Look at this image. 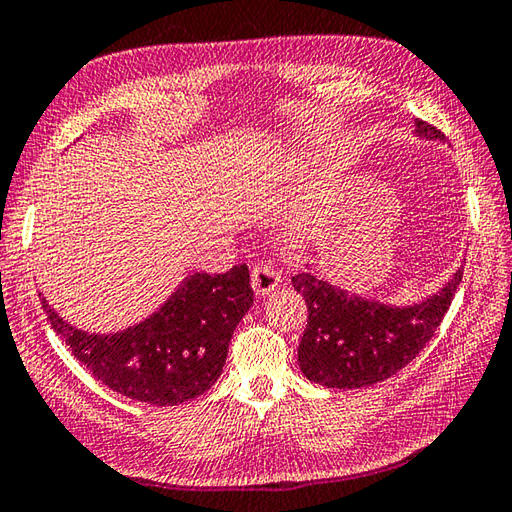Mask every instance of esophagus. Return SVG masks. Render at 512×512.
Wrapping results in <instances>:
<instances>
[{
    "label": "esophagus",
    "instance_id": "1",
    "mask_svg": "<svg viewBox=\"0 0 512 512\" xmlns=\"http://www.w3.org/2000/svg\"><path fill=\"white\" fill-rule=\"evenodd\" d=\"M278 285H281V274L272 265L258 263L252 267V287L258 296L272 294Z\"/></svg>",
    "mask_w": 512,
    "mask_h": 512
}]
</instances>
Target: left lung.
<instances>
[{"mask_svg": "<svg viewBox=\"0 0 512 512\" xmlns=\"http://www.w3.org/2000/svg\"><path fill=\"white\" fill-rule=\"evenodd\" d=\"M417 133L441 140V129L419 120ZM455 278L428 301L414 307H385L321 281L292 276L307 303V327L298 345V363L307 379L325 388H365L406 368L435 336L461 283Z\"/></svg>", "mask_w": 512, "mask_h": 512, "instance_id": "8db88e82", "label": "left lung"}]
</instances>
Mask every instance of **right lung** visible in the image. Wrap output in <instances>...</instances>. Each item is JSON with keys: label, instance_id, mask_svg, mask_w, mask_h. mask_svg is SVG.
<instances>
[{"label": "right lung", "instance_id": "1", "mask_svg": "<svg viewBox=\"0 0 512 512\" xmlns=\"http://www.w3.org/2000/svg\"><path fill=\"white\" fill-rule=\"evenodd\" d=\"M254 303L247 265L189 276L160 312L118 334H86L42 298L57 336L95 379L151 406H178L218 381L229 341Z\"/></svg>", "mask_w": 512, "mask_h": 512}]
</instances>
